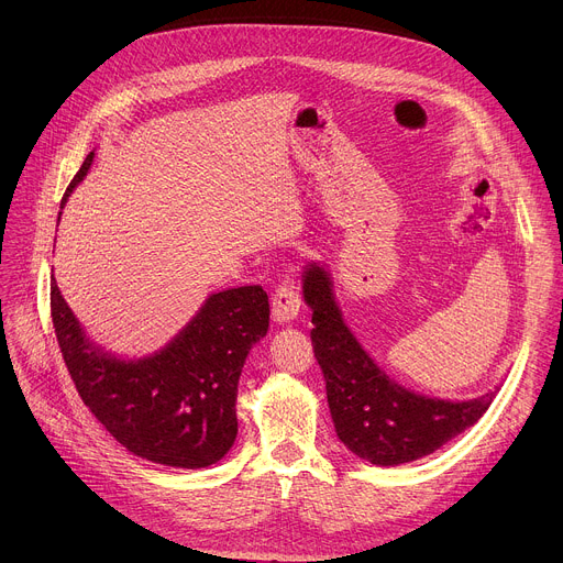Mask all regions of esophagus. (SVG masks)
Segmentation results:
<instances>
[{"label": "esophagus", "mask_w": 563, "mask_h": 563, "mask_svg": "<svg viewBox=\"0 0 563 563\" xmlns=\"http://www.w3.org/2000/svg\"><path fill=\"white\" fill-rule=\"evenodd\" d=\"M300 311V296L291 278H283L272 294V316L276 323L285 325L289 320H294Z\"/></svg>", "instance_id": "1"}]
</instances>
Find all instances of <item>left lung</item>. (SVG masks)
<instances>
[{
	"instance_id": "left-lung-1",
	"label": "left lung",
	"mask_w": 563,
	"mask_h": 563,
	"mask_svg": "<svg viewBox=\"0 0 563 563\" xmlns=\"http://www.w3.org/2000/svg\"><path fill=\"white\" fill-rule=\"evenodd\" d=\"M302 296L311 307V345L323 369L339 439L374 465L410 463L472 428L497 394L443 400L415 394L391 380L345 325L325 267L309 263Z\"/></svg>"
}]
</instances>
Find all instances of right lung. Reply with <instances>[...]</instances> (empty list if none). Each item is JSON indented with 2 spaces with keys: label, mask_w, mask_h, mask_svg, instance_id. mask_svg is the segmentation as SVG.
Wrapping results in <instances>:
<instances>
[{
  "label": "right lung",
  "mask_w": 563,
  "mask_h": 563,
  "mask_svg": "<svg viewBox=\"0 0 563 563\" xmlns=\"http://www.w3.org/2000/svg\"><path fill=\"white\" fill-rule=\"evenodd\" d=\"M91 163L93 153L70 180L62 207ZM51 316L77 394L129 452L187 470L207 467L229 452L238 434V378L269 328V298L261 285L211 294L167 347L131 361L87 339L55 278Z\"/></svg>",
  "instance_id": "1"
}]
</instances>
